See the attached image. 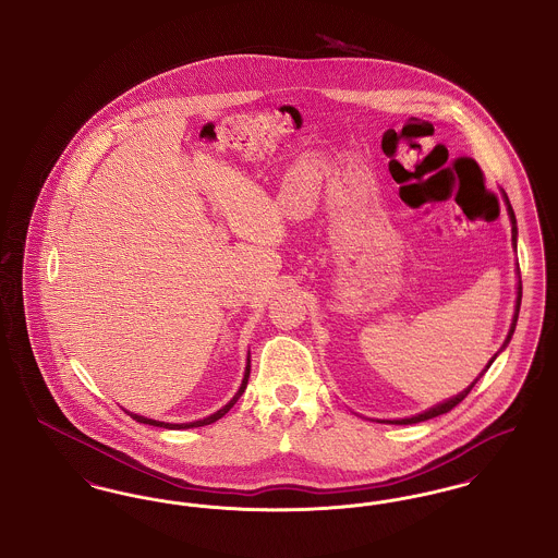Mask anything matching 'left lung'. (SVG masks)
Masks as SVG:
<instances>
[{
  "instance_id": "obj_1",
  "label": "left lung",
  "mask_w": 558,
  "mask_h": 558,
  "mask_svg": "<svg viewBox=\"0 0 558 558\" xmlns=\"http://www.w3.org/2000/svg\"><path fill=\"white\" fill-rule=\"evenodd\" d=\"M506 209H508V217H510V223H512V246L517 248V217H514V211H512V207H510V203H508V196H505ZM517 276H519V282H517V303H514V316H512V322H510V330H508V335H506L505 345L500 347V351L489 360V364L485 366V371L478 374L477 378L464 389V391H460L458 396H453V398L446 399V401H441V403H437V405H433V408H428L425 412H421V414H416V416H410V418H398V421H378V423H391V425H414V423H423V421H428V418H435V416H439V414H446V412H450L451 408H456L462 399L466 398L469 393H471V389L475 387V383H477L478 378L487 372V368L492 366V362L505 351L506 345L510 343V339H512V335H514V328H517V319H519V310H521V296H523V287H521V271H519V267H517Z\"/></svg>"
}]
</instances>
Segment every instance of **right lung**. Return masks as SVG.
Returning <instances> with one entry per match:
<instances>
[{"label": "right lung", "instance_id": "obj_1", "mask_svg": "<svg viewBox=\"0 0 558 558\" xmlns=\"http://www.w3.org/2000/svg\"><path fill=\"white\" fill-rule=\"evenodd\" d=\"M248 374H251V351H248V355H246V368H244V376H242V383H240L239 391H236V396L230 399L221 410H217L215 414L211 416H207V418H201V421H194V423H180V425H175V423H162V421H153V418H146V416H140V414H133V412H128L130 416H132L133 421H137V423H144V425H153V426H162V428H194V426H205L211 425L215 421H219L221 416H226L228 412H230V408L239 401L240 396L244 393V389H246V383H248Z\"/></svg>", "mask_w": 558, "mask_h": 558}]
</instances>
